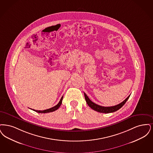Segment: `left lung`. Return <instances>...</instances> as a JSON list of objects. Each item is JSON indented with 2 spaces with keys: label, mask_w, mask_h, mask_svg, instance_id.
<instances>
[{
  "label": "left lung",
  "mask_w": 153,
  "mask_h": 153,
  "mask_svg": "<svg viewBox=\"0 0 153 153\" xmlns=\"http://www.w3.org/2000/svg\"><path fill=\"white\" fill-rule=\"evenodd\" d=\"M84 95H85V98L87 103L89 106V107H90L92 109H93L94 110L102 113H113V112H115V111L118 110L125 104L127 100L130 96V95H129L126 100H123L122 102H121L120 103L117 105L111 107H103L97 105L95 103L93 102L91 100L89 99V98L87 97V95L85 93H84Z\"/></svg>",
  "instance_id": "8db88e82"
}]
</instances>
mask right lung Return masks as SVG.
<instances>
[{
    "label": "right lung",
    "instance_id": "obj_1",
    "mask_svg": "<svg viewBox=\"0 0 153 153\" xmlns=\"http://www.w3.org/2000/svg\"><path fill=\"white\" fill-rule=\"evenodd\" d=\"M63 96H62V97L61 98V99L60 100L59 102L54 107H53L50 108H48V109H47V110H33V111H36V113H51V112H53L54 111L58 109V108L60 106L61 104H62V100H63ZM32 110V109H31Z\"/></svg>",
    "mask_w": 153,
    "mask_h": 153
}]
</instances>
